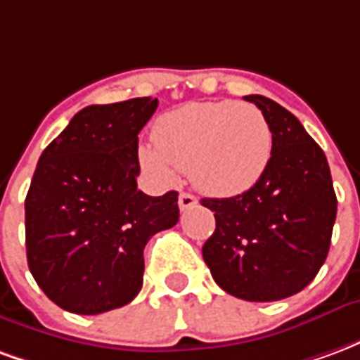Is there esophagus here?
Masks as SVG:
<instances>
[{
  "mask_svg": "<svg viewBox=\"0 0 360 360\" xmlns=\"http://www.w3.org/2000/svg\"><path fill=\"white\" fill-rule=\"evenodd\" d=\"M196 196L191 195V193H181L179 195V208L183 212L188 210V208H193V206H196Z\"/></svg>",
  "mask_w": 360,
  "mask_h": 360,
  "instance_id": "obj_1",
  "label": "esophagus"
}]
</instances>
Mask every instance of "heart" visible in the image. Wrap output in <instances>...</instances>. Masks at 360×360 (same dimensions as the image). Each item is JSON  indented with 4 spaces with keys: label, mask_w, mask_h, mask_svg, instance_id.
Masks as SVG:
<instances>
[{
    "label": "heart",
    "mask_w": 360,
    "mask_h": 360,
    "mask_svg": "<svg viewBox=\"0 0 360 360\" xmlns=\"http://www.w3.org/2000/svg\"><path fill=\"white\" fill-rule=\"evenodd\" d=\"M152 141L139 146V164L160 183L173 167L214 196L255 187L271 160L274 136L260 108L249 102H195L158 117Z\"/></svg>",
    "instance_id": "heart-1"
}]
</instances>
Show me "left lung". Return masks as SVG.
Here are the masks:
<instances>
[{"label": "left lung", "mask_w": 360, "mask_h": 360, "mask_svg": "<svg viewBox=\"0 0 360 360\" xmlns=\"http://www.w3.org/2000/svg\"><path fill=\"white\" fill-rule=\"evenodd\" d=\"M274 136L271 160L255 187L231 198H202L216 229L202 257L224 291L243 301L299 293L324 264L338 198L326 154L291 111L260 94Z\"/></svg>", "instance_id": "obj_1"}]
</instances>
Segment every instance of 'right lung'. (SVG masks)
Wrapping results in <instances>:
<instances>
[{"label": "right lung", "mask_w": 360, "mask_h": 360, "mask_svg": "<svg viewBox=\"0 0 360 360\" xmlns=\"http://www.w3.org/2000/svg\"><path fill=\"white\" fill-rule=\"evenodd\" d=\"M156 98L89 105L48 144L25 200L30 274L75 314L119 309L139 295L144 247L179 221L177 193L136 188L139 133Z\"/></svg>", "instance_id": "obj_1"}]
</instances>
